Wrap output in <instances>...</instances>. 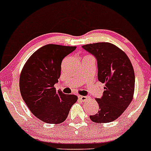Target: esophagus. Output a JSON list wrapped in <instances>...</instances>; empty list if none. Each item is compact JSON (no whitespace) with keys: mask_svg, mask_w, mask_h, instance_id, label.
<instances>
[{"mask_svg":"<svg viewBox=\"0 0 151 151\" xmlns=\"http://www.w3.org/2000/svg\"><path fill=\"white\" fill-rule=\"evenodd\" d=\"M78 98L80 100H82V101H87L91 100V97H88V96H78Z\"/></svg>","mask_w":151,"mask_h":151,"instance_id":"obj_1","label":"esophagus"}]
</instances>
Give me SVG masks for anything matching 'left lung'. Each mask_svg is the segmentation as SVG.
I'll list each match as a JSON object with an SVG mask.
<instances>
[{"label": "left lung", "mask_w": 151, "mask_h": 151, "mask_svg": "<svg viewBox=\"0 0 151 151\" xmlns=\"http://www.w3.org/2000/svg\"><path fill=\"white\" fill-rule=\"evenodd\" d=\"M96 57L100 82L105 84L101 98H96L99 111L90 116L97 123L116 120L124 113L133 99L134 73L130 60L123 50L109 42H98L82 46Z\"/></svg>", "instance_id": "8db88e82"}]
</instances>
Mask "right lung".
Returning a JSON list of instances; mask_svg holds the SVG:
<instances>
[{"instance_id":"1","label":"right lung","mask_w":151,"mask_h":151,"mask_svg":"<svg viewBox=\"0 0 151 151\" xmlns=\"http://www.w3.org/2000/svg\"><path fill=\"white\" fill-rule=\"evenodd\" d=\"M75 46L47 45L36 50L24 65L19 76L22 99L33 115L50 124L66 120L78 97L56 90L64 57L76 50Z\"/></svg>"}]
</instances>
